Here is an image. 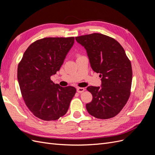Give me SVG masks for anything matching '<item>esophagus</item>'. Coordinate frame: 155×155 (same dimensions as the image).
Wrapping results in <instances>:
<instances>
[{
	"mask_svg": "<svg viewBox=\"0 0 155 155\" xmlns=\"http://www.w3.org/2000/svg\"><path fill=\"white\" fill-rule=\"evenodd\" d=\"M85 89L84 88H82V87H78L77 88V92L78 93H82V92L85 91Z\"/></svg>",
	"mask_w": 155,
	"mask_h": 155,
	"instance_id": "esophagus-1",
	"label": "esophagus"
}]
</instances>
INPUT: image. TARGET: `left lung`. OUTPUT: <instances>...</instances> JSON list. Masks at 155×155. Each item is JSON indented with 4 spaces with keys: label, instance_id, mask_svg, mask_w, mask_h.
I'll return each instance as SVG.
<instances>
[{
    "label": "left lung",
    "instance_id": "8db88e82",
    "mask_svg": "<svg viewBox=\"0 0 155 155\" xmlns=\"http://www.w3.org/2000/svg\"><path fill=\"white\" fill-rule=\"evenodd\" d=\"M87 50L91 67L100 73L101 87L89 86L92 100L88 112L100 119H109L122 110L130 95L133 70L121 45L112 37L98 33L76 37Z\"/></svg>",
    "mask_w": 155,
    "mask_h": 155
}]
</instances>
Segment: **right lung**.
Segmentation results:
<instances>
[{"instance_id":"add662e5","label":"right lung","mask_w":155,"mask_h":155,"mask_svg":"<svg viewBox=\"0 0 155 155\" xmlns=\"http://www.w3.org/2000/svg\"><path fill=\"white\" fill-rule=\"evenodd\" d=\"M74 37H45L32 43L18 64L17 79L23 100L37 118L58 120L69 108L76 92L72 86L62 87L50 77L59 71Z\"/></svg>"}]
</instances>
